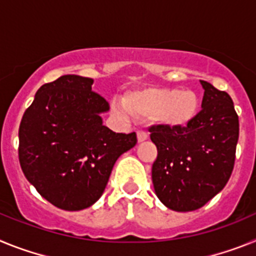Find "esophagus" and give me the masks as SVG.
<instances>
[{
  "label": "esophagus",
  "instance_id": "esophagus-1",
  "mask_svg": "<svg viewBox=\"0 0 256 256\" xmlns=\"http://www.w3.org/2000/svg\"><path fill=\"white\" fill-rule=\"evenodd\" d=\"M148 138V133L144 132V130H138V132H137V140H138V142H144Z\"/></svg>",
  "mask_w": 256,
  "mask_h": 256
}]
</instances>
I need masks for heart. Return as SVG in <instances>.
I'll return each mask as SVG.
<instances>
[{
    "label": "heart",
    "instance_id": "b5f03b06",
    "mask_svg": "<svg viewBox=\"0 0 256 256\" xmlns=\"http://www.w3.org/2000/svg\"><path fill=\"white\" fill-rule=\"evenodd\" d=\"M124 108L134 116H151L155 123L172 130L186 128L200 112V97L192 90L148 87L123 97ZM115 110L120 112L119 108Z\"/></svg>",
    "mask_w": 256,
    "mask_h": 256
}]
</instances>
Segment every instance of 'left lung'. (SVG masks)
Instances as JSON below:
<instances>
[{"instance_id": "8db88e82", "label": "left lung", "mask_w": 256, "mask_h": 256, "mask_svg": "<svg viewBox=\"0 0 256 256\" xmlns=\"http://www.w3.org/2000/svg\"><path fill=\"white\" fill-rule=\"evenodd\" d=\"M201 112L186 128L154 126L150 138L158 148L152 164L156 196L176 212H192L224 188L234 170L238 115L234 101L205 80Z\"/></svg>"}]
</instances>
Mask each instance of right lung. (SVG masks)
Returning a JSON list of instances; mask_svg holds the SVG:
<instances>
[{"label":"right lung","mask_w":256,"mask_h":256,"mask_svg":"<svg viewBox=\"0 0 256 256\" xmlns=\"http://www.w3.org/2000/svg\"><path fill=\"white\" fill-rule=\"evenodd\" d=\"M94 79L62 76L37 91L19 126V162L42 198L62 210L91 206L104 194L118 158L137 144L102 124L108 102Z\"/></svg>","instance_id":"right-lung-1"}]
</instances>
